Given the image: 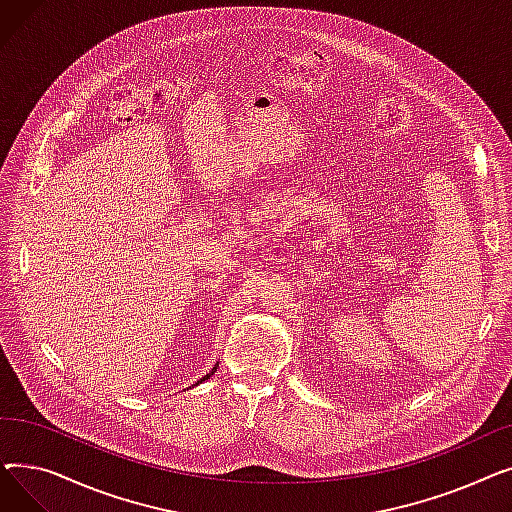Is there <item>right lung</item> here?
<instances>
[{
    "instance_id": "right-lung-1",
    "label": "right lung",
    "mask_w": 512,
    "mask_h": 512,
    "mask_svg": "<svg viewBox=\"0 0 512 512\" xmlns=\"http://www.w3.org/2000/svg\"><path fill=\"white\" fill-rule=\"evenodd\" d=\"M215 369H218V367H213V369H211V373H207V375H205V378H203V380H201V382H205V380H207V378H211V375H213V371H215Z\"/></svg>"
}]
</instances>
